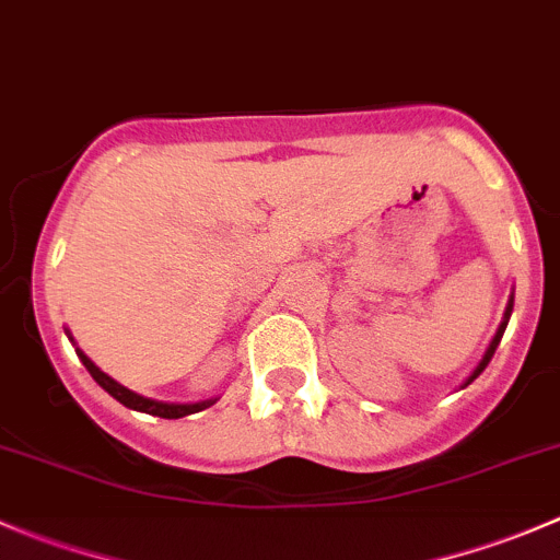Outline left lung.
I'll list each match as a JSON object with an SVG mask.
<instances>
[{
	"instance_id": "8db88e82",
	"label": "left lung",
	"mask_w": 560,
	"mask_h": 560,
	"mask_svg": "<svg viewBox=\"0 0 560 560\" xmlns=\"http://www.w3.org/2000/svg\"><path fill=\"white\" fill-rule=\"evenodd\" d=\"M512 306H515V295H510V303H506V312H504V319H501V325H499V330H495V336H493V341H490V347L485 349V354H482V360H479V365L477 369L471 371V376H468L466 380V385H471L474 380H477L479 374H482L485 369H488V363H490V358H493V352H495V347H499V341H501V336H504V330H506V322H510V316H512ZM463 385V387H466Z\"/></svg>"
}]
</instances>
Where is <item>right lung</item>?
I'll list each match as a JSON object with an SVG mask.
<instances>
[{
    "label": "right lung",
    "instance_id": "obj_1",
    "mask_svg": "<svg viewBox=\"0 0 560 560\" xmlns=\"http://www.w3.org/2000/svg\"><path fill=\"white\" fill-rule=\"evenodd\" d=\"M70 336V332H67ZM72 341V336H70ZM78 358H81V363L86 365L89 374L94 376V382H97L100 387L105 389V393H110L113 398L118 400V404H124L127 409H135V411H145V415H154V417H165V420H178V417H186V415H195V411H202L208 409V406L217 404V398L211 400H200V404H165V400H151V398H143V395L132 393V389H127L124 385H118L116 380H110V376L105 374V371H100L97 365L92 363V360L86 358V354L81 352V349H75Z\"/></svg>",
    "mask_w": 560,
    "mask_h": 560
}]
</instances>
